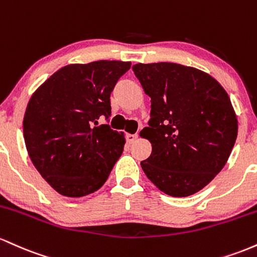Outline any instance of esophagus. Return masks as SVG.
Returning a JSON list of instances; mask_svg holds the SVG:
<instances>
[{
	"label": "esophagus",
	"mask_w": 257,
	"mask_h": 257,
	"mask_svg": "<svg viewBox=\"0 0 257 257\" xmlns=\"http://www.w3.org/2000/svg\"><path fill=\"white\" fill-rule=\"evenodd\" d=\"M137 138H138L137 134H127V135H126V141H127L130 144L136 142Z\"/></svg>",
	"instance_id": "1"
}]
</instances>
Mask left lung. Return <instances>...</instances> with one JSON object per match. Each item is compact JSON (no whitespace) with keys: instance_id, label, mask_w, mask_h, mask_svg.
I'll return each mask as SVG.
<instances>
[{"instance_id":"left-lung-1","label":"left lung","mask_w":257,"mask_h":257,"mask_svg":"<svg viewBox=\"0 0 257 257\" xmlns=\"http://www.w3.org/2000/svg\"><path fill=\"white\" fill-rule=\"evenodd\" d=\"M151 97L149 127L141 136L152 154L141 163L161 192L189 197L223 169L234 147L238 120L226 90L211 75L177 63L132 66Z\"/></svg>"}]
</instances>
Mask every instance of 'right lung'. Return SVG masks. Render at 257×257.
I'll use <instances>...</instances> for the list:
<instances>
[{
	"label": "right lung",
	"instance_id": "add662e5",
	"mask_svg": "<svg viewBox=\"0 0 257 257\" xmlns=\"http://www.w3.org/2000/svg\"><path fill=\"white\" fill-rule=\"evenodd\" d=\"M131 62L69 64L34 92L23 120L27 151L52 188L69 198L98 191L125 146V134L98 125L110 115V93Z\"/></svg>",
	"mask_w": 257,
	"mask_h": 257
}]
</instances>
